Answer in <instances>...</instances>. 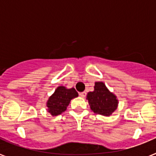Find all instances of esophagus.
<instances>
[{
	"mask_svg": "<svg viewBox=\"0 0 156 156\" xmlns=\"http://www.w3.org/2000/svg\"><path fill=\"white\" fill-rule=\"evenodd\" d=\"M86 94H87V93L85 91L80 93V97H82V98H84L85 96H86Z\"/></svg>",
	"mask_w": 156,
	"mask_h": 156,
	"instance_id": "34e87169",
	"label": "esophagus"
}]
</instances>
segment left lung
<instances>
[{"label":"left lung","mask_w":156,"mask_h":156,"mask_svg":"<svg viewBox=\"0 0 156 156\" xmlns=\"http://www.w3.org/2000/svg\"><path fill=\"white\" fill-rule=\"evenodd\" d=\"M94 89V91L89 92L87 94L90 109L94 113L110 116L118 107L119 101L117 97L101 81L95 82Z\"/></svg>","instance_id":"left-lung-1"}]
</instances>
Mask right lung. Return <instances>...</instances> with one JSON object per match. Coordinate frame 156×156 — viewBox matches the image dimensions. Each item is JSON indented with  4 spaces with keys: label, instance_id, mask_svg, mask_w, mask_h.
<instances>
[{
    "label": "right lung",
    "instance_id": "1",
    "mask_svg": "<svg viewBox=\"0 0 156 156\" xmlns=\"http://www.w3.org/2000/svg\"><path fill=\"white\" fill-rule=\"evenodd\" d=\"M76 97L78 93L75 88L68 89L64 86L58 87L47 101V110L52 116L60 115L66 111L72 99Z\"/></svg>",
    "mask_w": 156,
    "mask_h": 156
}]
</instances>
